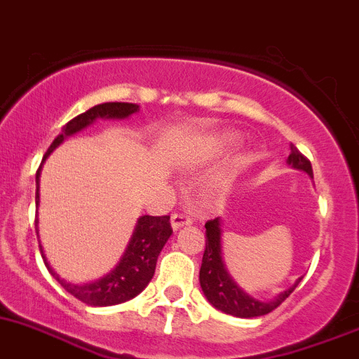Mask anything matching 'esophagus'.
<instances>
[{
    "mask_svg": "<svg viewBox=\"0 0 359 359\" xmlns=\"http://www.w3.org/2000/svg\"><path fill=\"white\" fill-rule=\"evenodd\" d=\"M191 223V217L184 212H175L171 216V226L175 230H180L181 226H187V224Z\"/></svg>",
    "mask_w": 359,
    "mask_h": 359,
    "instance_id": "obj_1",
    "label": "esophagus"
}]
</instances>
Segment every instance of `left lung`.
<instances>
[{
    "label": "left lung",
    "mask_w": 359,
    "mask_h": 359,
    "mask_svg": "<svg viewBox=\"0 0 359 359\" xmlns=\"http://www.w3.org/2000/svg\"><path fill=\"white\" fill-rule=\"evenodd\" d=\"M289 164L292 168L301 169V171L308 172L313 176L311 162L306 155H302L297 150V147L290 145ZM201 287L204 290L207 301L219 311L226 313V315L238 316V318H254L262 316L271 313L273 309L278 308L283 301L294 292L295 287L299 285L301 278L295 282L294 287L289 290L282 292L276 299L268 302L257 301V299L250 297L245 294L238 285L230 278L226 268L223 264V257H221V223L219 217L216 219H209L205 223V250L204 257H202L201 266Z\"/></svg>",
    "instance_id": "1"
}]
</instances>
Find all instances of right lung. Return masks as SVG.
<instances>
[{
    "label": "right lung",
    "mask_w": 359,
    "mask_h": 359,
    "mask_svg": "<svg viewBox=\"0 0 359 359\" xmlns=\"http://www.w3.org/2000/svg\"><path fill=\"white\" fill-rule=\"evenodd\" d=\"M140 105L136 103H124V102H109L100 103V105L91 107L86 112L79 114L69 121L67 124L62 128V133L53 140L50 149L46 150L48 157L65 138L74 133L81 131L86 126L93 123L97 117H107V119H124V117L131 116V114L138 112ZM41 162V165H43ZM41 165H39L38 172H36V204L39 202V172H41ZM38 224V219H36ZM172 233L171 223H169V216H142L136 223L135 231H133L131 240L128 243L123 259L116 266V269L109 273L103 278L97 280L93 283H84V285H74L62 280L50 266L51 275L57 278V282L64 287L69 294L79 299L81 302L88 306H114L121 304V302L129 301L135 295L145 289L152 280L155 273V264H157V257L161 254L162 247L169 240Z\"/></svg>",
    "instance_id": "right-lung-1"
}]
</instances>
